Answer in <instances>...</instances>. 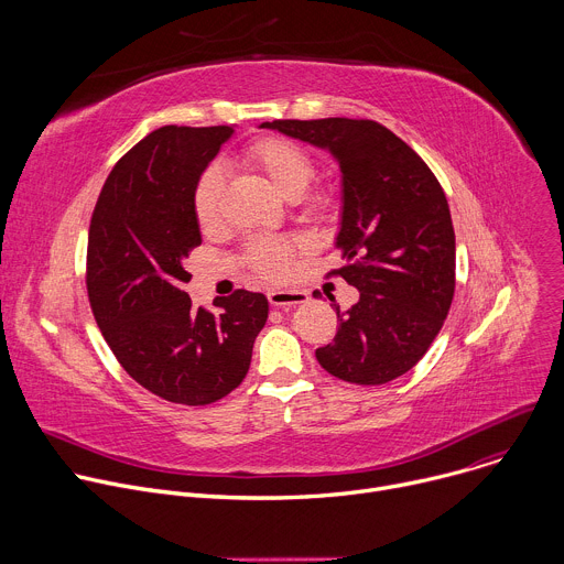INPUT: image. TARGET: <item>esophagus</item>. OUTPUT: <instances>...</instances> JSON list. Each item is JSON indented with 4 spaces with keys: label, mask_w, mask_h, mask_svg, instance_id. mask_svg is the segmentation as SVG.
<instances>
[{
    "label": "esophagus",
    "mask_w": 564,
    "mask_h": 564,
    "mask_svg": "<svg viewBox=\"0 0 564 564\" xmlns=\"http://www.w3.org/2000/svg\"><path fill=\"white\" fill-rule=\"evenodd\" d=\"M268 301L274 307H292L307 301V294L301 290H270Z\"/></svg>",
    "instance_id": "esophagus-1"
}]
</instances>
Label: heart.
I'll return each mask as SVG.
<instances>
[{
  "instance_id": "heart-1",
  "label": "heart",
  "mask_w": 564,
  "mask_h": 564,
  "mask_svg": "<svg viewBox=\"0 0 564 564\" xmlns=\"http://www.w3.org/2000/svg\"><path fill=\"white\" fill-rule=\"evenodd\" d=\"M240 163L250 170L263 174L274 189L285 198H296L305 214L318 216L333 209L335 194L326 187L308 189L310 181L314 178V160L312 155L292 140L285 138H259L250 142ZM220 196H223V174L218 167H207L194 185L192 192V209L196 223L203 229H212L218 223L220 214ZM301 250L296 238L276 236V238H259L246 248L243 261L248 268L268 281H279L290 272L292 259Z\"/></svg>"
}]
</instances>
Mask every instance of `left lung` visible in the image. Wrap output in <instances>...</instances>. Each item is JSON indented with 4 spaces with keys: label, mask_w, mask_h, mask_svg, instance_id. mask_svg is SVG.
Masks as SVG:
<instances>
[{
    "label": "left lung",
    "mask_w": 564,
    "mask_h": 564,
    "mask_svg": "<svg viewBox=\"0 0 564 564\" xmlns=\"http://www.w3.org/2000/svg\"><path fill=\"white\" fill-rule=\"evenodd\" d=\"M290 138L328 149L341 170L339 274L359 290L333 344L316 348L330 375L379 386L409 372L444 326L455 292V231L424 160L375 120H274Z\"/></svg>",
    "instance_id": "8db88e82"
}]
</instances>
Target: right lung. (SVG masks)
<instances>
[{"label":"right lung","instance_id":"right-lung-1","mask_svg":"<svg viewBox=\"0 0 564 564\" xmlns=\"http://www.w3.org/2000/svg\"><path fill=\"white\" fill-rule=\"evenodd\" d=\"M234 127H160L111 170L89 227L87 290L105 341L149 392L205 406L246 379L268 299L236 290L216 312L183 290L200 246L192 192Z\"/></svg>","mask_w":564,"mask_h":564}]
</instances>
